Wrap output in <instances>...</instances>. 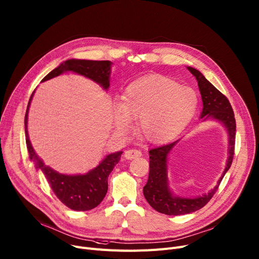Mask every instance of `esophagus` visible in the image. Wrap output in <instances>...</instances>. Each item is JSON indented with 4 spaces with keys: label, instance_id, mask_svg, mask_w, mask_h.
I'll return each mask as SVG.
<instances>
[{
    "label": "esophagus",
    "instance_id": "esophagus-1",
    "mask_svg": "<svg viewBox=\"0 0 259 259\" xmlns=\"http://www.w3.org/2000/svg\"><path fill=\"white\" fill-rule=\"evenodd\" d=\"M142 155V151L139 149H129L125 151V157L128 160H132V159H137V157H140Z\"/></svg>",
    "mask_w": 259,
    "mask_h": 259
}]
</instances>
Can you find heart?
<instances>
[{"label":"heart","mask_w":259,"mask_h":259,"mask_svg":"<svg viewBox=\"0 0 259 259\" xmlns=\"http://www.w3.org/2000/svg\"><path fill=\"white\" fill-rule=\"evenodd\" d=\"M198 97L194 90L160 75L131 82L114 106V118L120 128H129L132 118L140 119L144 136L151 142H166L181 132L194 117Z\"/></svg>","instance_id":"obj_1"}]
</instances>
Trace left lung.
I'll return each instance as SVG.
<instances>
[{"label":"left lung","instance_id":"8db88e82","mask_svg":"<svg viewBox=\"0 0 259 259\" xmlns=\"http://www.w3.org/2000/svg\"><path fill=\"white\" fill-rule=\"evenodd\" d=\"M187 69L196 77L202 102H203V109H202L200 117L203 118V120L207 118L217 119L221 121L228 129L230 146L229 159L226 169H224L218 184L207 195H203L198 198H181L176 197L171 194L167 182V155L178 141L150 149L149 177L147 183L143 188V193L145 199L147 200L152 208L169 216L185 215V213L194 212L206 205L218 190L224 175L230 169L235 151L236 120L229 99L219 90L213 87L198 70L190 66H188Z\"/></svg>","mask_w":259,"mask_h":259}]
</instances>
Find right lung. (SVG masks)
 <instances>
[{
  "label": "right lung",
  "mask_w": 259,
  "mask_h": 259,
  "mask_svg": "<svg viewBox=\"0 0 259 259\" xmlns=\"http://www.w3.org/2000/svg\"><path fill=\"white\" fill-rule=\"evenodd\" d=\"M111 64L112 63L108 60H66L62 62L58 67H56L51 73H49L43 78L42 81L52 79V78L59 76L64 72L72 71L90 78V79L96 81L105 90H107L110 85L109 77L111 73ZM33 92L29 98L24 118L26 147L30 161L35 162L37 170H41L44 174L54 194L65 206L79 211L90 210L96 207L104 200L107 194L108 177L110 172L113 170L114 166L119 162L122 151H117L115 153L107 155L105 160L96 168L85 175L66 176L53 170L51 167L44 164L43 161L37 155L28 139L27 113Z\"/></svg>",
  "instance_id": "add662e5"
}]
</instances>
